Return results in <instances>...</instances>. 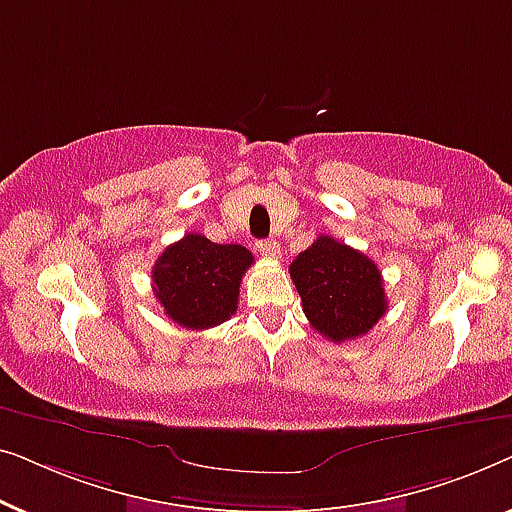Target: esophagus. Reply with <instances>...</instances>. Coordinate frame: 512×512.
<instances>
[{"label":"esophagus","instance_id":"34e87169","mask_svg":"<svg viewBox=\"0 0 512 512\" xmlns=\"http://www.w3.org/2000/svg\"><path fill=\"white\" fill-rule=\"evenodd\" d=\"M256 249L261 251V254L265 256V258H277L279 256V242L277 240H261L256 244Z\"/></svg>","mask_w":512,"mask_h":512}]
</instances>
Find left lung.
I'll use <instances>...</instances> for the list:
<instances>
[{
    "instance_id": "obj_1",
    "label": "left lung",
    "mask_w": 512,
    "mask_h": 512,
    "mask_svg": "<svg viewBox=\"0 0 512 512\" xmlns=\"http://www.w3.org/2000/svg\"><path fill=\"white\" fill-rule=\"evenodd\" d=\"M289 272L314 331L338 345L366 335L387 312L375 261L331 235L300 251Z\"/></svg>"
}]
</instances>
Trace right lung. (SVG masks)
<instances>
[{
    "label": "right lung",
    "instance_id": "obj_1",
    "mask_svg": "<svg viewBox=\"0 0 512 512\" xmlns=\"http://www.w3.org/2000/svg\"><path fill=\"white\" fill-rule=\"evenodd\" d=\"M251 263L254 256L242 244H216L188 233L158 256L153 293L174 324L205 331L237 312L242 275Z\"/></svg>",
    "mask_w": 512,
    "mask_h": 512
}]
</instances>
